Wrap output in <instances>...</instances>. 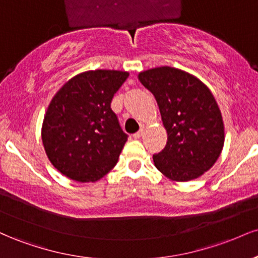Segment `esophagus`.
<instances>
[{
  "label": "esophagus",
  "mask_w": 258,
  "mask_h": 258,
  "mask_svg": "<svg viewBox=\"0 0 258 258\" xmlns=\"http://www.w3.org/2000/svg\"><path fill=\"white\" fill-rule=\"evenodd\" d=\"M143 135H144V130L141 128L137 133H135V135H133V137H135L136 139H138V138H141Z\"/></svg>",
  "instance_id": "34e87169"
}]
</instances>
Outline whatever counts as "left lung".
I'll list each match as a JSON object with an SVG mask.
<instances>
[{"label":"left lung","instance_id":"8db88e82","mask_svg":"<svg viewBox=\"0 0 258 258\" xmlns=\"http://www.w3.org/2000/svg\"><path fill=\"white\" fill-rule=\"evenodd\" d=\"M158 102L167 143L153 156L167 178L186 182L210 170L222 152L224 126L214 94L199 79L171 67L138 75Z\"/></svg>","mask_w":258,"mask_h":258}]
</instances>
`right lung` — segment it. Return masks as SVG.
Listing matches in <instances>:
<instances>
[{
  "label": "right lung",
  "mask_w": 258,
  "mask_h": 258,
  "mask_svg": "<svg viewBox=\"0 0 258 258\" xmlns=\"http://www.w3.org/2000/svg\"><path fill=\"white\" fill-rule=\"evenodd\" d=\"M128 73L91 70L74 76L47 108L42 142L49 161L76 182H96L114 168L127 137L110 104Z\"/></svg>",
  "instance_id": "right-lung-1"
}]
</instances>
